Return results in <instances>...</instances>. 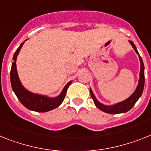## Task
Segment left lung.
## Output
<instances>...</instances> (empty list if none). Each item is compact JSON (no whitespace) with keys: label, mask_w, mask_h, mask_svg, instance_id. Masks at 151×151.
<instances>
[{"label":"left lung","mask_w":151,"mask_h":151,"mask_svg":"<svg viewBox=\"0 0 151 151\" xmlns=\"http://www.w3.org/2000/svg\"><path fill=\"white\" fill-rule=\"evenodd\" d=\"M129 42L132 45L136 53L138 55L140 62H141V70H140V78H139L138 85H137V88L134 90V92L132 93V95L130 97H128V99L122 101V102H120V103H116V104L112 105V106H106V105H103L99 103V101L96 99V98L95 97L93 93L90 89V95H91V97L93 100L96 106L99 109H100L101 111L106 112V113L119 114L124 113V112L129 111L134 106V105L135 104L136 102L138 100L139 98L141 97L143 90H144V86H145V66H144V63H143L142 58L139 55L137 48L133 43V42L129 41Z\"/></svg>","instance_id":"1"}]
</instances>
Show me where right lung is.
<instances>
[{"label":"right lung","mask_w":151,"mask_h":151,"mask_svg":"<svg viewBox=\"0 0 151 151\" xmlns=\"http://www.w3.org/2000/svg\"><path fill=\"white\" fill-rule=\"evenodd\" d=\"M23 44L24 42L21 43L13 57L14 61L12 62V67H11V70H10V83H11L13 90L15 93L16 96H17L19 102L28 109L35 111V112H45L57 108L62 103L63 100L65 97V95H66L67 90L72 81L68 82L66 86L64 87L61 93L58 96L54 98L33 93H31L27 90L22 85L20 81H19L17 70V65H16L18 54H19L20 48H22Z\"/></svg>","instance_id":"add662e5"}]
</instances>
